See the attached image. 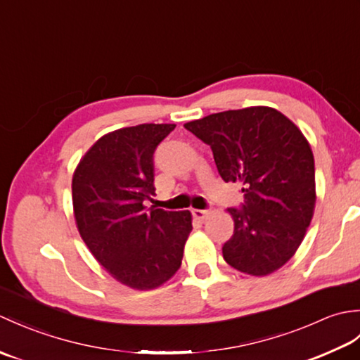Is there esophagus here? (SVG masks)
Returning a JSON list of instances; mask_svg holds the SVG:
<instances>
[{"mask_svg": "<svg viewBox=\"0 0 360 360\" xmlns=\"http://www.w3.org/2000/svg\"><path fill=\"white\" fill-rule=\"evenodd\" d=\"M192 213H193V217H195L196 219H207V218L210 217V212H209V210L193 209V210H192Z\"/></svg>", "mask_w": 360, "mask_h": 360, "instance_id": "esophagus-1", "label": "esophagus"}]
</instances>
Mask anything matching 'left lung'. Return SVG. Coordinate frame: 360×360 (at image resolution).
I'll list each match as a JSON object with an SVG mask.
<instances>
[{"label": "left lung", "mask_w": 360, "mask_h": 360, "mask_svg": "<svg viewBox=\"0 0 360 360\" xmlns=\"http://www.w3.org/2000/svg\"><path fill=\"white\" fill-rule=\"evenodd\" d=\"M210 145L226 182H240L241 209H227L233 235L223 246L227 264L264 277L300 246L316 207L311 145L292 120L271 106L210 114L184 124Z\"/></svg>", "instance_id": "1"}]
</instances>
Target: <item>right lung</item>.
I'll list each match as a JSON object with an SVG mask.
<instances>
[{
	"instance_id": "add662e5",
	"label": "right lung",
	"mask_w": 360,
	"mask_h": 360,
	"mask_svg": "<svg viewBox=\"0 0 360 360\" xmlns=\"http://www.w3.org/2000/svg\"><path fill=\"white\" fill-rule=\"evenodd\" d=\"M174 124H142L102 136L72 176L74 218L103 269L128 288L148 290L181 267L192 213L165 212L155 195L153 153Z\"/></svg>"
}]
</instances>
